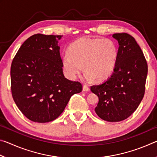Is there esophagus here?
I'll use <instances>...</instances> for the list:
<instances>
[{
	"instance_id": "1",
	"label": "esophagus",
	"mask_w": 157,
	"mask_h": 157,
	"mask_svg": "<svg viewBox=\"0 0 157 157\" xmlns=\"http://www.w3.org/2000/svg\"><path fill=\"white\" fill-rule=\"evenodd\" d=\"M83 91H86V92H89L90 91V88H89L88 86H87L86 84H84V86H83Z\"/></svg>"
}]
</instances>
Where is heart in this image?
I'll return each instance as SVG.
<instances>
[{"instance_id": "heart-1", "label": "heart", "mask_w": 157, "mask_h": 157, "mask_svg": "<svg viewBox=\"0 0 157 157\" xmlns=\"http://www.w3.org/2000/svg\"><path fill=\"white\" fill-rule=\"evenodd\" d=\"M63 55L62 63L69 78L75 79L83 70L87 81H103L113 73L118 57L116 42L109 38L78 39Z\"/></svg>"}]
</instances>
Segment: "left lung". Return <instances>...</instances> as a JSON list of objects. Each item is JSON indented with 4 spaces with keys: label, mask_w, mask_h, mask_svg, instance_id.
Masks as SVG:
<instances>
[{
    "label": "left lung",
    "mask_w": 157,
    "mask_h": 157,
    "mask_svg": "<svg viewBox=\"0 0 157 157\" xmlns=\"http://www.w3.org/2000/svg\"><path fill=\"white\" fill-rule=\"evenodd\" d=\"M118 42V61L107 80L91 86L99 102L95 111L102 120L119 122L136 111L145 94L147 63L134 37L127 33L113 34Z\"/></svg>",
    "instance_id": "1"
}]
</instances>
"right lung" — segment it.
Returning <instances> with one entry per match:
<instances>
[{"mask_svg": "<svg viewBox=\"0 0 157 157\" xmlns=\"http://www.w3.org/2000/svg\"><path fill=\"white\" fill-rule=\"evenodd\" d=\"M61 35L36 34L24 41L11 65V90L26 118L48 123L58 118L73 95L82 91L79 82L63 73L58 40Z\"/></svg>", "mask_w": 157, "mask_h": 157, "instance_id": "1", "label": "right lung"}]
</instances>
